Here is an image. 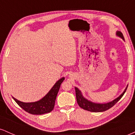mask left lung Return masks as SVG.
Masks as SVG:
<instances>
[{"mask_svg":"<svg viewBox=\"0 0 135 135\" xmlns=\"http://www.w3.org/2000/svg\"><path fill=\"white\" fill-rule=\"evenodd\" d=\"M116 35L124 41V38L123 35H122V33L120 32V31H117ZM128 86H127V87L126 88V89H124V91H123V93H122L119 97H117V98H115V100H114L113 101L110 102H108V103H97L89 101V100L83 97L81 91H80L78 88L75 87V95H76L77 103H78L79 106L80 107H81L82 108H83V109L84 110H86L88 111H90V112H104V111L107 110L109 108L112 107L117 102L119 101V100L121 98L122 96L124 95V94L126 92Z\"/></svg>","mask_w":135,"mask_h":135,"instance_id":"obj_1","label":"left lung"}]
</instances>
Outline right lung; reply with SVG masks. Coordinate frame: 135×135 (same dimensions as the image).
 Listing matches in <instances>:
<instances>
[{
  "instance_id": "add662e5",
  "label": "right lung",
  "mask_w": 135,
  "mask_h": 135,
  "mask_svg": "<svg viewBox=\"0 0 135 135\" xmlns=\"http://www.w3.org/2000/svg\"><path fill=\"white\" fill-rule=\"evenodd\" d=\"M65 80V77H62L58 80L54 85L48 93L43 97L41 100L37 102L25 103L20 102L15 98L13 97L15 102H16L20 107L23 108L26 112L33 115H42V114L49 113L53 110L55 104V100L57 94L60 89L61 84Z\"/></svg>"
}]
</instances>
